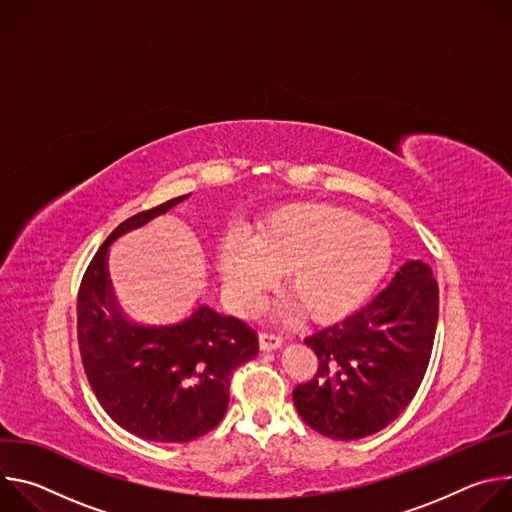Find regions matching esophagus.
<instances>
[{
    "label": "esophagus",
    "mask_w": 512,
    "mask_h": 512,
    "mask_svg": "<svg viewBox=\"0 0 512 512\" xmlns=\"http://www.w3.org/2000/svg\"><path fill=\"white\" fill-rule=\"evenodd\" d=\"M281 344H283V338L277 336V334H271V332H261V334H259V346H261V350H265V352L277 350Z\"/></svg>",
    "instance_id": "1"
}]
</instances>
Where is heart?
Returning a JSON list of instances; mask_svg holds the SVG:
<instances>
[{"label": "heart", "mask_w": 512, "mask_h": 512, "mask_svg": "<svg viewBox=\"0 0 512 512\" xmlns=\"http://www.w3.org/2000/svg\"><path fill=\"white\" fill-rule=\"evenodd\" d=\"M393 261L389 233L348 208L296 202L267 214L251 239L229 235L218 269L235 304L255 310L285 273V291L312 320H334L367 300Z\"/></svg>", "instance_id": "1"}]
</instances>
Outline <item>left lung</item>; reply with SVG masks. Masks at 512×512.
<instances>
[{
  "label": "left lung",
  "mask_w": 512,
  "mask_h": 512,
  "mask_svg": "<svg viewBox=\"0 0 512 512\" xmlns=\"http://www.w3.org/2000/svg\"><path fill=\"white\" fill-rule=\"evenodd\" d=\"M440 289L423 261H405L367 306L304 342L318 356L310 383L294 389L300 417L332 440H360L395 421L427 371Z\"/></svg>",
  "instance_id": "left-lung-1"
}]
</instances>
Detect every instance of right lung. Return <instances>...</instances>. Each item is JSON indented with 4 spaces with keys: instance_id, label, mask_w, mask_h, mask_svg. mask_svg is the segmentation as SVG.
Here are the masks:
<instances>
[{
    "instance_id": "obj_1",
    "label": "right lung",
    "mask_w": 512,
    "mask_h": 512,
    "mask_svg": "<svg viewBox=\"0 0 512 512\" xmlns=\"http://www.w3.org/2000/svg\"><path fill=\"white\" fill-rule=\"evenodd\" d=\"M188 196L123 221L87 267L77 302L83 367L99 403L125 431L160 444L192 442L221 423L233 371L259 352L257 334L243 320L206 304L156 326L131 320L117 302L109 247Z\"/></svg>"
}]
</instances>
